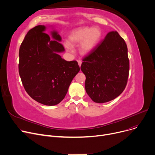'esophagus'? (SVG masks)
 Here are the masks:
<instances>
[{
	"label": "esophagus",
	"mask_w": 155,
	"mask_h": 155,
	"mask_svg": "<svg viewBox=\"0 0 155 155\" xmlns=\"http://www.w3.org/2000/svg\"><path fill=\"white\" fill-rule=\"evenodd\" d=\"M81 63H82V61H81V60H78V65H79V67H81Z\"/></svg>",
	"instance_id": "obj_1"
}]
</instances>
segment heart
<instances>
[{
    "label": "heart",
    "mask_w": 155,
    "mask_h": 155,
    "mask_svg": "<svg viewBox=\"0 0 155 155\" xmlns=\"http://www.w3.org/2000/svg\"><path fill=\"white\" fill-rule=\"evenodd\" d=\"M102 37V31L98 27H81L76 28L69 34L68 43L71 46H75L80 44V52L87 55L94 51L99 44ZM68 51L71 47L66 45Z\"/></svg>",
    "instance_id": "b5f03b06"
}]
</instances>
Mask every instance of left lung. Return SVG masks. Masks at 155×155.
Listing matches in <instances>:
<instances>
[{
    "label": "left lung",
    "instance_id": "8db88e82",
    "mask_svg": "<svg viewBox=\"0 0 155 155\" xmlns=\"http://www.w3.org/2000/svg\"><path fill=\"white\" fill-rule=\"evenodd\" d=\"M81 70L86 77L85 90L95 103L118 97L125 90L129 74L128 48L117 31H111L83 59Z\"/></svg>",
    "mask_w": 155,
    "mask_h": 155
}]
</instances>
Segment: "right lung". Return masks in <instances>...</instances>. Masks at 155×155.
<instances>
[{"instance_id": "right-lung-1", "label": "right lung", "mask_w": 155, "mask_h": 155, "mask_svg": "<svg viewBox=\"0 0 155 155\" xmlns=\"http://www.w3.org/2000/svg\"><path fill=\"white\" fill-rule=\"evenodd\" d=\"M45 25L30 29L19 49L18 71L28 95L41 104L54 106L65 98L72 80L80 71L77 61H66L57 31L45 33Z\"/></svg>"}]
</instances>
